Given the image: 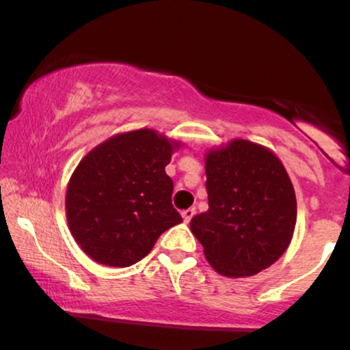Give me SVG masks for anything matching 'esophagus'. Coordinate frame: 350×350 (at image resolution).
<instances>
[{
	"instance_id": "1",
	"label": "esophagus",
	"mask_w": 350,
	"mask_h": 350,
	"mask_svg": "<svg viewBox=\"0 0 350 350\" xmlns=\"http://www.w3.org/2000/svg\"><path fill=\"white\" fill-rule=\"evenodd\" d=\"M180 215H183L184 222L189 224V222H191V219H192V217L196 215V208H194V207H191V208H186V211H183V212H180Z\"/></svg>"
}]
</instances>
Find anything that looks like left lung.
<instances>
[{
	"mask_svg": "<svg viewBox=\"0 0 350 350\" xmlns=\"http://www.w3.org/2000/svg\"><path fill=\"white\" fill-rule=\"evenodd\" d=\"M208 208L192 217L191 232L212 268L228 278L253 276L290 247L296 196L271 150L232 139L206 154Z\"/></svg>",
	"mask_w": 350,
	"mask_h": 350,
	"instance_id": "obj_1",
	"label": "left lung"
}]
</instances>
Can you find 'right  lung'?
Returning a JSON list of instances; mask_svg holds the SVG:
<instances>
[{"mask_svg": "<svg viewBox=\"0 0 350 350\" xmlns=\"http://www.w3.org/2000/svg\"><path fill=\"white\" fill-rule=\"evenodd\" d=\"M180 143L150 128L111 136L72 172L66 215L75 242L94 262L131 267L167 228L183 222L164 167Z\"/></svg>", "mask_w": 350, "mask_h": 350, "instance_id": "right-lung-1", "label": "right lung"}]
</instances>
